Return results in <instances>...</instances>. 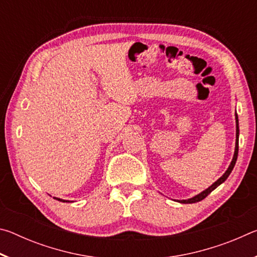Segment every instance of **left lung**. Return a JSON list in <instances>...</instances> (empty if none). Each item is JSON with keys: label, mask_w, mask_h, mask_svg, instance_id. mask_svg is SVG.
<instances>
[{"label": "left lung", "mask_w": 257, "mask_h": 257, "mask_svg": "<svg viewBox=\"0 0 257 257\" xmlns=\"http://www.w3.org/2000/svg\"><path fill=\"white\" fill-rule=\"evenodd\" d=\"M236 125H237V130H236V149H234V154H233V159H232V161H231V163H230V165H229V168H228V170L224 172V175L221 177V178H219V179H217L214 184H213L212 186H210L208 187L207 189H205L204 191H202L201 194H198V195H196V196L195 197H193V198H189V199H184V201H179L180 203H184V204H191V203H196V202H199V201H202V199H204L205 198L208 194H211L213 190H214L217 186H220L221 184H222L223 181H225V179H227V178L229 177V175L230 173H231V171H232V169H233V167H234V164H236V161H237V158H238V136H239V127H238V115H237V113H236Z\"/></svg>", "instance_id": "obj_1"}]
</instances>
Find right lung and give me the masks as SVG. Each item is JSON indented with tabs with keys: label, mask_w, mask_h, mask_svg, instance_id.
I'll return each instance as SVG.
<instances>
[{
	"label": "right lung",
	"mask_w": 257,
	"mask_h": 257,
	"mask_svg": "<svg viewBox=\"0 0 257 257\" xmlns=\"http://www.w3.org/2000/svg\"><path fill=\"white\" fill-rule=\"evenodd\" d=\"M55 199H58V201H60V202H67V201H63V199H60V198H55Z\"/></svg>",
	"instance_id": "obj_1"
}]
</instances>
